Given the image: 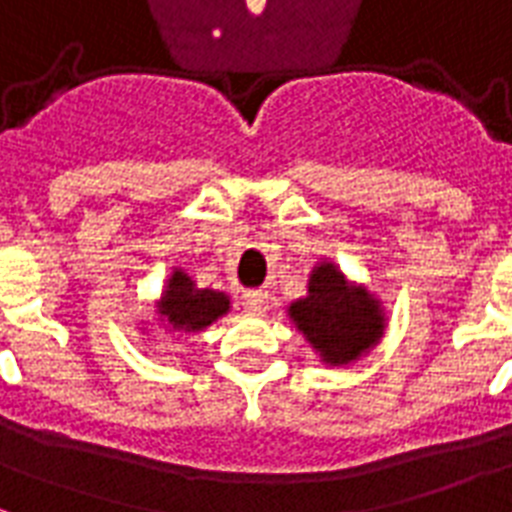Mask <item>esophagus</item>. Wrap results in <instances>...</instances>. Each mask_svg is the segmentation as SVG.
<instances>
[{
  "instance_id": "34e87169",
  "label": "esophagus",
  "mask_w": 512,
  "mask_h": 512,
  "mask_svg": "<svg viewBox=\"0 0 512 512\" xmlns=\"http://www.w3.org/2000/svg\"><path fill=\"white\" fill-rule=\"evenodd\" d=\"M244 308L252 313H263L268 308V292L265 289H247L244 292Z\"/></svg>"
}]
</instances>
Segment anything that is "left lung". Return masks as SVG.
Returning a JSON list of instances; mask_svg holds the SVG:
<instances>
[{
  "label": "left lung",
  "mask_w": 512,
  "mask_h": 512,
  "mask_svg": "<svg viewBox=\"0 0 512 512\" xmlns=\"http://www.w3.org/2000/svg\"><path fill=\"white\" fill-rule=\"evenodd\" d=\"M289 319L329 366L361 358L385 332L380 300L369 289L348 284L335 263L313 268L308 295L289 305Z\"/></svg>",
  "instance_id": "1"
}]
</instances>
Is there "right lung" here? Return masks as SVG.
<instances>
[{"label": "right lung", "mask_w": 512, "mask_h": 512, "mask_svg": "<svg viewBox=\"0 0 512 512\" xmlns=\"http://www.w3.org/2000/svg\"><path fill=\"white\" fill-rule=\"evenodd\" d=\"M228 308H231V300L225 292L196 287V281L180 268L172 271L167 289L159 300V313L167 319L170 329L188 332V335L207 329L212 321L225 316Z\"/></svg>", "instance_id": "obj_1"}]
</instances>
